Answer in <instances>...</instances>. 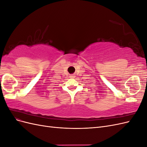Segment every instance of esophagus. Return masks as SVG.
<instances>
[{
    "mask_svg": "<svg viewBox=\"0 0 147 147\" xmlns=\"http://www.w3.org/2000/svg\"><path fill=\"white\" fill-rule=\"evenodd\" d=\"M74 77H75L74 75H71V76H70V77H71V78H74Z\"/></svg>",
    "mask_w": 147,
    "mask_h": 147,
    "instance_id": "1",
    "label": "esophagus"
}]
</instances>
